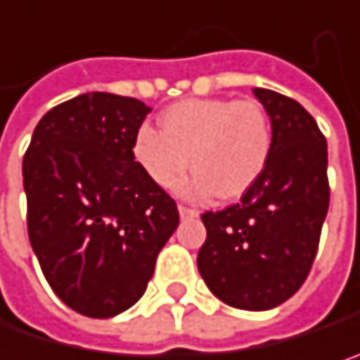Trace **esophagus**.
I'll use <instances>...</instances> for the list:
<instances>
[{
    "mask_svg": "<svg viewBox=\"0 0 360 360\" xmlns=\"http://www.w3.org/2000/svg\"><path fill=\"white\" fill-rule=\"evenodd\" d=\"M179 216L181 218H195V216H198V210L187 208V206H179Z\"/></svg>",
    "mask_w": 360,
    "mask_h": 360,
    "instance_id": "1",
    "label": "esophagus"
}]
</instances>
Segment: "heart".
Masks as SVG:
<instances>
[{"label":"heart","instance_id":"1","mask_svg":"<svg viewBox=\"0 0 360 360\" xmlns=\"http://www.w3.org/2000/svg\"><path fill=\"white\" fill-rule=\"evenodd\" d=\"M158 125L160 131L148 125L136 131L131 158L162 189L175 185L191 160L195 173L181 185L187 195L241 198L272 154L270 119L251 101L187 98L165 109Z\"/></svg>","mask_w":360,"mask_h":360}]
</instances>
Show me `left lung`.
Listing matches in <instances>:
<instances>
[{
  "label": "left lung",
  "instance_id": "8db88e82",
  "mask_svg": "<svg viewBox=\"0 0 360 360\" xmlns=\"http://www.w3.org/2000/svg\"><path fill=\"white\" fill-rule=\"evenodd\" d=\"M253 94L270 117L272 154L239 204L202 214L198 270L222 303L268 311L301 288L315 259L330 206L328 144L297 101L268 88Z\"/></svg>",
  "mask_w": 360,
  "mask_h": 360
}]
</instances>
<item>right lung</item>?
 Instances as JSON below:
<instances>
[{
	"instance_id": "1",
	"label": "right lung",
	"mask_w": 360,
	"mask_h": 360,
	"mask_svg": "<svg viewBox=\"0 0 360 360\" xmlns=\"http://www.w3.org/2000/svg\"><path fill=\"white\" fill-rule=\"evenodd\" d=\"M150 111L131 96L86 92L43 115L24 154L32 251L53 292L86 317L136 305L179 224L175 202L131 158Z\"/></svg>"
}]
</instances>
